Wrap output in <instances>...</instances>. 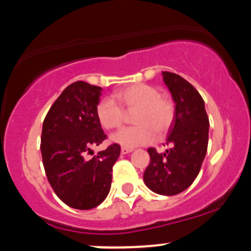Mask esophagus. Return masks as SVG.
I'll use <instances>...</instances> for the list:
<instances>
[{
  "label": "esophagus",
  "mask_w": 251,
  "mask_h": 251,
  "mask_svg": "<svg viewBox=\"0 0 251 251\" xmlns=\"http://www.w3.org/2000/svg\"><path fill=\"white\" fill-rule=\"evenodd\" d=\"M131 151H133V148H126V147H122V150H121V152H122V154H126V153H130Z\"/></svg>",
  "instance_id": "1"
}]
</instances>
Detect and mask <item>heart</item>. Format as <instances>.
I'll return each instance as SVG.
<instances>
[{
	"label": "heart",
	"instance_id": "b5f03b06",
	"mask_svg": "<svg viewBox=\"0 0 251 251\" xmlns=\"http://www.w3.org/2000/svg\"><path fill=\"white\" fill-rule=\"evenodd\" d=\"M135 109L131 121L135 126H125L111 135V141L126 148L146 145L158 135L166 133L175 118V103L169 96L159 94L147 83H134L116 91L111 98H104L97 104L96 115L105 129H115L122 125L125 111Z\"/></svg>",
	"mask_w": 251,
	"mask_h": 251
}]
</instances>
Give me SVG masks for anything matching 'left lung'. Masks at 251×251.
I'll return each mask as SVG.
<instances>
[{"instance_id":"obj_1","label":"left lung","mask_w":251,"mask_h":251,"mask_svg":"<svg viewBox=\"0 0 251 251\" xmlns=\"http://www.w3.org/2000/svg\"><path fill=\"white\" fill-rule=\"evenodd\" d=\"M164 81L176 107L166 145L158 153L148 148L150 165L145 170V184L160 195H177L189 188L198 177L208 146L209 121L204 101L191 83L175 73L163 72Z\"/></svg>"}]
</instances>
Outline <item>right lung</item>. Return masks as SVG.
<instances>
[{
    "label": "right lung",
    "mask_w": 251,
    "mask_h": 251,
    "mask_svg": "<svg viewBox=\"0 0 251 251\" xmlns=\"http://www.w3.org/2000/svg\"><path fill=\"white\" fill-rule=\"evenodd\" d=\"M101 90L85 81L71 83L43 122L40 151L48 180L60 200L75 209L94 208L105 200L121 153L120 145L111 144L86 159L107 137L96 115Z\"/></svg>",
    "instance_id": "1"
}]
</instances>
